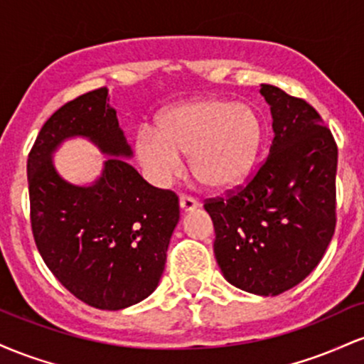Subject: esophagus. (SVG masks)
I'll list each match as a JSON object with an SVG mask.
<instances>
[{
  "mask_svg": "<svg viewBox=\"0 0 364 364\" xmlns=\"http://www.w3.org/2000/svg\"><path fill=\"white\" fill-rule=\"evenodd\" d=\"M196 207H198V202L191 198V196H185V195H183L181 198H179V208H181L183 214H186V212L195 210Z\"/></svg>",
  "mask_w": 364,
  "mask_h": 364,
  "instance_id": "esophagus-1",
  "label": "esophagus"
}]
</instances>
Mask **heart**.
<instances>
[{
	"label": "heart",
	"mask_w": 364,
	"mask_h": 364,
	"mask_svg": "<svg viewBox=\"0 0 364 364\" xmlns=\"http://www.w3.org/2000/svg\"><path fill=\"white\" fill-rule=\"evenodd\" d=\"M262 145V121L250 104L196 97L166 107L157 128H139L135 156L150 181L166 185L190 156L191 174L208 190H231L252 173Z\"/></svg>",
	"instance_id": "1"
}]
</instances>
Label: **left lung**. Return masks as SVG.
Listing matches in <instances>:
<instances>
[{
	"mask_svg": "<svg viewBox=\"0 0 364 364\" xmlns=\"http://www.w3.org/2000/svg\"><path fill=\"white\" fill-rule=\"evenodd\" d=\"M274 140L257 176L205 210L220 272L237 289L277 296L318 265L336 229L337 145L303 99L262 83Z\"/></svg>",
	"mask_w": 364,
	"mask_h": 364,
	"instance_id": "obj_1",
	"label": "left lung"
}]
</instances>
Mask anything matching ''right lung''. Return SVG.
<instances>
[{
    "instance_id": "add662e5",
    "label": "right lung",
    "mask_w": 364,
    "mask_h": 364,
    "mask_svg": "<svg viewBox=\"0 0 364 364\" xmlns=\"http://www.w3.org/2000/svg\"><path fill=\"white\" fill-rule=\"evenodd\" d=\"M72 138L90 141L108 157L87 186L68 182L53 166V154ZM132 157L107 89L60 107L28 154L37 250L66 289L99 310H123L156 291L179 223L178 196L150 186Z\"/></svg>"
}]
</instances>
